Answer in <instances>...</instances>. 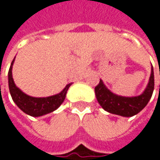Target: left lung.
<instances>
[{"mask_svg":"<svg viewBox=\"0 0 160 160\" xmlns=\"http://www.w3.org/2000/svg\"><path fill=\"white\" fill-rule=\"evenodd\" d=\"M154 85V70L152 67L147 86L140 95L129 97L118 95L108 89L102 80H100L99 84L94 88V92L99 105L106 111L129 118L138 114L145 108L153 94Z\"/></svg>","mask_w":160,"mask_h":160,"instance_id":"8db88e82","label":"left lung"}]
</instances>
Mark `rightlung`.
Listing matches in <instances>:
<instances>
[{"label":"right lung","mask_w":160,"mask_h":160,"mask_svg":"<svg viewBox=\"0 0 160 160\" xmlns=\"http://www.w3.org/2000/svg\"><path fill=\"white\" fill-rule=\"evenodd\" d=\"M14 62L15 59L13 60L9 68L8 84H9V91L12 99L16 103V106L24 113L31 117H41L56 110L64 102L68 90L72 83H68L59 93L48 97H33L28 95L16 86L14 81L13 74H12Z\"/></svg>","instance_id":"1"}]
</instances>
